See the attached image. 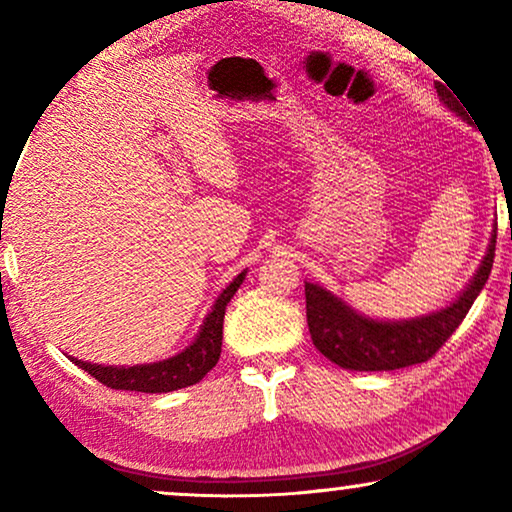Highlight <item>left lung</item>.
Returning a JSON list of instances; mask_svg holds the SVG:
<instances>
[{"label":"left lung","instance_id":"8db88e82","mask_svg":"<svg viewBox=\"0 0 512 512\" xmlns=\"http://www.w3.org/2000/svg\"><path fill=\"white\" fill-rule=\"evenodd\" d=\"M438 97L447 109L468 121L459 97H454L445 86H438ZM494 247L496 230H492L487 254L482 256L466 289L450 305L415 319H373L354 310L324 286L305 282L307 326H310L314 347L340 368L368 370V373L398 370L429 361L457 331L471 310L473 300L487 284L494 263Z\"/></svg>","mask_w":512,"mask_h":512}]
</instances>
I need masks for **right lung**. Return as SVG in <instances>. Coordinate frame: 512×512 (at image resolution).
Masks as SVG:
<instances>
[{
	"label": "right lung",
	"mask_w": 512,
	"mask_h": 512,
	"mask_svg": "<svg viewBox=\"0 0 512 512\" xmlns=\"http://www.w3.org/2000/svg\"><path fill=\"white\" fill-rule=\"evenodd\" d=\"M247 277V270L240 272L226 289L214 300L212 310L202 321L198 335L186 349L170 359L153 361V363H137V366H102V363H90L74 359L72 361L88 375H93L97 382L107 384L111 389L125 391H142V394H167L191 384H198L209 370L216 366L221 356V340H223V317H226V305L240 284Z\"/></svg>",
	"instance_id": "obj_1"
}]
</instances>
